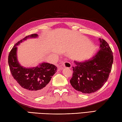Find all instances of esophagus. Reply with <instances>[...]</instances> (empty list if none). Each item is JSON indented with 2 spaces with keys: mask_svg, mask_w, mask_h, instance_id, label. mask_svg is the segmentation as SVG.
<instances>
[{
  "mask_svg": "<svg viewBox=\"0 0 122 122\" xmlns=\"http://www.w3.org/2000/svg\"><path fill=\"white\" fill-rule=\"evenodd\" d=\"M62 66L63 67L68 68H71V63L68 62H62Z\"/></svg>",
  "mask_w": 122,
  "mask_h": 122,
  "instance_id": "34e87169",
  "label": "esophagus"
}]
</instances>
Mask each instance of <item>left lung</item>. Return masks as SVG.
<instances>
[{
  "mask_svg": "<svg viewBox=\"0 0 122 122\" xmlns=\"http://www.w3.org/2000/svg\"><path fill=\"white\" fill-rule=\"evenodd\" d=\"M100 48L90 59L81 62L74 61L72 86L83 94L95 92L102 88L108 79L113 63L112 51L108 43L99 39Z\"/></svg>",
  "mask_w": 122,
  "mask_h": 122,
  "instance_id": "obj_1",
  "label": "left lung"
}]
</instances>
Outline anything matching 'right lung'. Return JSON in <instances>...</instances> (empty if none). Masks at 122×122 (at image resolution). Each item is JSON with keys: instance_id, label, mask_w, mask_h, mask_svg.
<instances>
[{"instance_id": "right-lung-1", "label": "right lung", "mask_w": 122, "mask_h": 122, "mask_svg": "<svg viewBox=\"0 0 122 122\" xmlns=\"http://www.w3.org/2000/svg\"><path fill=\"white\" fill-rule=\"evenodd\" d=\"M38 37V34H33L18 41L11 49L8 58L10 71L16 86L25 93L33 97L40 96L46 92L49 82L57 69L55 65L47 62L31 68L24 67L19 62L17 46L27 39Z\"/></svg>"}]
</instances>
